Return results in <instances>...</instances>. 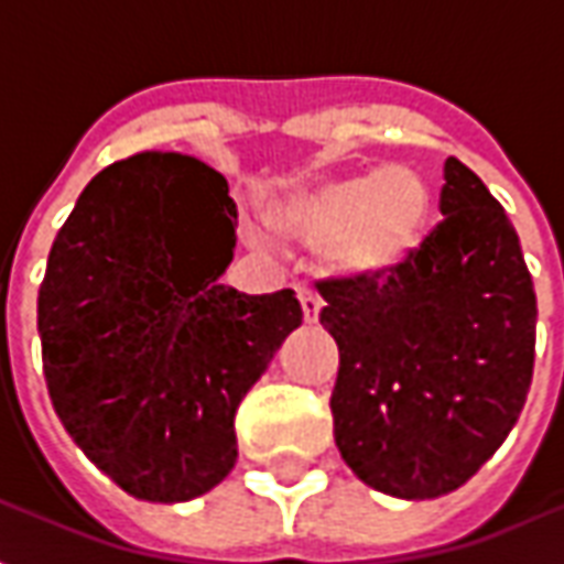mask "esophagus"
Returning <instances> with one entry per match:
<instances>
[{
    "instance_id": "esophagus-1",
    "label": "esophagus",
    "mask_w": 564,
    "mask_h": 564,
    "mask_svg": "<svg viewBox=\"0 0 564 564\" xmlns=\"http://www.w3.org/2000/svg\"><path fill=\"white\" fill-rule=\"evenodd\" d=\"M295 293H299V302H302V314H305V323H317L319 311H323V299H319L314 290H307V286H299Z\"/></svg>"
}]
</instances>
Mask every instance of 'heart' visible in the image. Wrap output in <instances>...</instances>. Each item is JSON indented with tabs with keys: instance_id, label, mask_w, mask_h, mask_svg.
Wrapping results in <instances>:
<instances>
[{
	"instance_id": "1",
	"label": "heart",
	"mask_w": 564,
	"mask_h": 564,
	"mask_svg": "<svg viewBox=\"0 0 564 564\" xmlns=\"http://www.w3.org/2000/svg\"><path fill=\"white\" fill-rule=\"evenodd\" d=\"M432 193L408 165L347 174L290 193L269 208L278 232L305 245H332L338 269L378 274L395 269L423 241Z\"/></svg>"
}]
</instances>
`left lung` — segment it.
I'll use <instances>...</instances> for the list:
<instances>
[{
	"mask_svg": "<svg viewBox=\"0 0 564 564\" xmlns=\"http://www.w3.org/2000/svg\"><path fill=\"white\" fill-rule=\"evenodd\" d=\"M441 214L395 269L317 281L338 344L335 444L359 480L437 498L480 471L532 387V274L505 208L477 174L444 162Z\"/></svg>",
	"mask_w": 564,
	"mask_h": 564,
	"instance_id": "obj_1",
	"label": "left lung"
}]
</instances>
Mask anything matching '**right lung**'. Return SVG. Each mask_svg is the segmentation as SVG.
I'll return each instance as SVG.
<instances>
[{
	"instance_id": "right-lung-1",
	"label": "right lung",
	"mask_w": 564,
	"mask_h": 564,
	"mask_svg": "<svg viewBox=\"0 0 564 564\" xmlns=\"http://www.w3.org/2000/svg\"><path fill=\"white\" fill-rule=\"evenodd\" d=\"M235 202L196 156L144 150L84 186L39 290L56 416L144 501H189L232 471L235 411L302 323L293 290L223 286Z\"/></svg>"
}]
</instances>
